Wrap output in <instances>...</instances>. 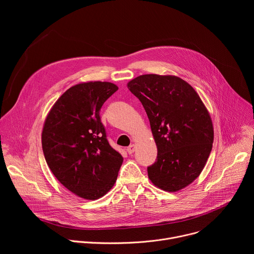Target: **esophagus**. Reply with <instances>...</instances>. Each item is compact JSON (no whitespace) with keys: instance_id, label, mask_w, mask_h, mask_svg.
<instances>
[{"instance_id":"obj_1","label":"esophagus","mask_w":254,"mask_h":254,"mask_svg":"<svg viewBox=\"0 0 254 254\" xmlns=\"http://www.w3.org/2000/svg\"><path fill=\"white\" fill-rule=\"evenodd\" d=\"M135 146H134V144H130V146L129 147H127V152L128 153V154H132L134 151H135Z\"/></svg>"}]
</instances>
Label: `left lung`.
Instances as JSON below:
<instances>
[{
    "label": "left lung",
    "instance_id": "8db88e82",
    "mask_svg": "<svg viewBox=\"0 0 254 254\" xmlns=\"http://www.w3.org/2000/svg\"><path fill=\"white\" fill-rule=\"evenodd\" d=\"M127 88L146 111L157 144L148 176L157 187L175 192L200 175L212 150V121L200 96L183 79L144 74Z\"/></svg>",
    "mask_w": 254,
    "mask_h": 254
}]
</instances>
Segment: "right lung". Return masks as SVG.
Wrapping results in <instances>:
<instances>
[{"mask_svg":"<svg viewBox=\"0 0 254 254\" xmlns=\"http://www.w3.org/2000/svg\"><path fill=\"white\" fill-rule=\"evenodd\" d=\"M118 89L101 81L72 86L44 124L42 149L48 167L64 187L84 199L95 200L110 191L124 161L108 142L99 116Z\"/></svg>","mask_w":254,"mask_h":254,"instance_id":"add662e5","label":"right lung"}]
</instances>
